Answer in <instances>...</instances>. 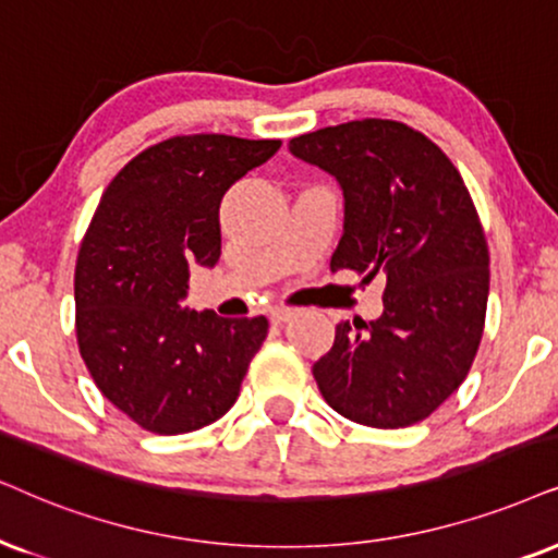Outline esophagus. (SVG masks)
Instances as JSON below:
<instances>
[{"label": "esophagus", "instance_id": "34e87169", "mask_svg": "<svg viewBox=\"0 0 558 558\" xmlns=\"http://www.w3.org/2000/svg\"><path fill=\"white\" fill-rule=\"evenodd\" d=\"M293 316H295L293 308H286V306H272L270 308V322L272 324H286V322H291Z\"/></svg>", "mask_w": 558, "mask_h": 558}]
</instances>
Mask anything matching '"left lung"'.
I'll list each match as a JSON object with an SVG mask.
<instances>
[{
    "instance_id": "obj_1",
    "label": "left lung",
    "mask_w": 558,
    "mask_h": 558,
    "mask_svg": "<svg viewBox=\"0 0 558 558\" xmlns=\"http://www.w3.org/2000/svg\"><path fill=\"white\" fill-rule=\"evenodd\" d=\"M295 159L342 190L331 272L384 275L376 322H342L314 363L327 404L368 427L422 422L463 384L482 342L489 252L458 169L397 121H352L291 138Z\"/></svg>"
}]
</instances>
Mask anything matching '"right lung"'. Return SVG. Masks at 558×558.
<instances>
[{
  "label": "right lung",
  "mask_w": 558,
  "mask_h": 558,
  "mask_svg": "<svg viewBox=\"0 0 558 558\" xmlns=\"http://www.w3.org/2000/svg\"><path fill=\"white\" fill-rule=\"evenodd\" d=\"M280 141L174 136L131 159L100 197L74 272L76 340L102 397L149 433L180 435L234 407L267 319L182 308L187 270L221 255L227 190Z\"/></svg>",
  "instance_id": "right-lung-1"
}]
</instances>
